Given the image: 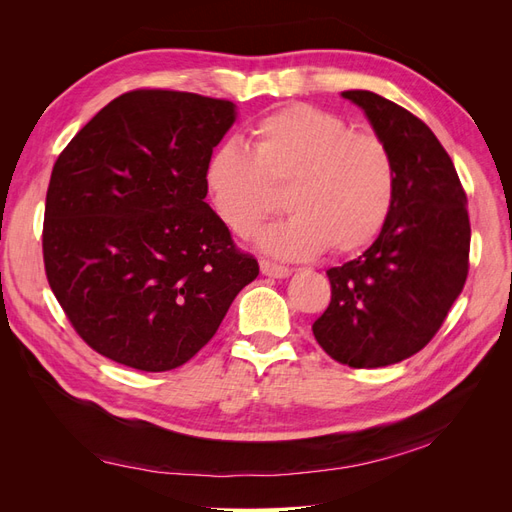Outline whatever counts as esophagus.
I'll return each mask as SVG.
<instances>
[{"label": "esophagus", "instance_id": "obj_1", "mask_svg": "<svg viewBox=\"0 0 512 512\" xmlns=\"http://www.w3.org/2000/svg\"><path fill=\"white\" fill-rule=\"evenodd\" d=\"M260 271L267 277H277V280H284V277H288L292 273L288 267L275 265V262H271V260H260Z\"/></svg>", "mask_w": 512, "mask_h": 512}]
</instances>
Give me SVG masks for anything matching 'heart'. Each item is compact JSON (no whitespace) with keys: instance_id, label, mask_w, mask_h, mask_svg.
<instances>
[{"instance_id":"b5f03b06","label":"heart","mask_w":512,"mask_h":512,"mask_svg":"<svg viewBox=\"0 0 512 512\" xmlns=\"http://www.w3.org/2000/svg\"><path fill=\"white\" fill-rule=\"evenodd\" d=\"M207 188L220 220L239 237L277 209L286 192L288 220L258 232L267 254L301 260L324 247L348 256L374 243L389 222L397 164L376 132H354L316 106L292 104L260 119L252 151L226 143L207 166Z\"/></svg>"}]
</instances>
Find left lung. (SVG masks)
Returning a JSON list of instances; mask_svg holds the SVG:
<instances>
[{
    "instance_id": "1",
    "label": "left lung",
    "mask_w": 512,
    "mask_h": 512,
    "mask_svg": "<svg viewBox=\"0 0 512 512\" xmlns=\"http://www.w3.org/2000/svg\"><path fill=\"white\" fill-rule=\"evenodd\" d=\"M363 108L397 164L389 222L367 250L327 271L331 303L314 324L331 359L356 369L408 359L438 333L468 277V198L425 123L374 91H342Z\"/></svg>"
}]
</instances>
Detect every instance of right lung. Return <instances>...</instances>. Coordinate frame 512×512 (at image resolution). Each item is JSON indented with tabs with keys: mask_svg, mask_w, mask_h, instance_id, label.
Returning a JSON list of instances; mask_svg holds the SVG:
<instances>
[{
	"mask_svg": "<svg viewBox=\"0 0 512 512\" xmlns=\"http://www.w3.org/2000/svg\"><path fill=\"white\" fill-rule=\"evenodd\" d=\"M228 100L136 89L108 102L59 153L46 192V280L106 359L168 371L203 348L256 280L207 203Z\"/></svg>",
	"mask_w": 512,
	"mask_h": 512,
	"instance_id": "add662e5",
	"label": "right lung"
}]
</instances>
